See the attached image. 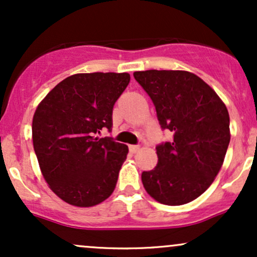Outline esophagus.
Returning a JSON list of instances; mask_svg holds the SVG:
<instances>
[{"instance_id":"1","label":"esophagus","mask_w":257,"mask_h":257,"mask_svg":"<svg viewBox=\"0 0 257 257\" xmlns=\"http://www.w3.org/2000/svg\"><path fill=\"white\" fill-rule=\"evenodd\" d=\"M139 150H140V146H139V145H131V146H129V151H131L132 153L138 152Z\"/></svg>"}]
</instances>
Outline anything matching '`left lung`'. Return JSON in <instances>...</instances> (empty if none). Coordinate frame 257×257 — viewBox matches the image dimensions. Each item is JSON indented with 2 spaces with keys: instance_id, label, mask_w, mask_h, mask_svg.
Instances as JSON below:
<instances>
[{
  "instance_id": "1",
  "label": "left lung",
  "mask_w": 257,
  "mask_h": 257,
  "mask_svg": "<svg viewBox=\"0 0 257 257\" xmlns=\"http://www.w3.org/2000/svg\"><path fill=\"white\" fill-rule=\"evenodd\" d=\"M134 78L151 98L161 128L173 133L172 141L156 146L158 163L141 174L144 187L162 204L192 202L222 167L231 140L226 105L188 71L147 70Z\"/></svg>"
}]
</instances>
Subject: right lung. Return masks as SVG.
Instances as JSON below:
<instances>
[{
    "mask_svg": "<svg viewBox=\"0 0 257 257\" xmlns=\"http://www.w3.org/2000/svg\"><path fill=\"white\" fill-rule=\"evenodd\" d=\"M129 81L125 72L77 73L37 106L34 150L44 180L64 202L85 208L113 192L128 146L98 134L111 131L113 105Z\"/></svg>",
    "mask_w": 257,
    "mask_h": 257,
    "instance_id": "add662e5",
    "label": "right lung"
}]
</instances>
